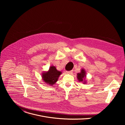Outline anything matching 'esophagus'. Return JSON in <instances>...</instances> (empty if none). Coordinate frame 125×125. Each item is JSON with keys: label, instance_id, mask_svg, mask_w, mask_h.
Listing matches in <instances>:
<instances>
[{"label": "esophagus", "instance_id": "34e87169", "mask_svg": "<svg viewBox=\"0 0 125 125\" xmlns=\"http://www.w3.org/2000/svg\"><path fill=\"white\" fill-rule=\"evenodd\" d=\"M73 72L72 71H66V73L68 74H72Z\"/></svg>", "mask_w": 125, "mask_h": 125}]
</instances>
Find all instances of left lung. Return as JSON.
<instances>
[{"label": "left lung", "instance_id": "8db88e82", "mask_svg": "<svg viewBox=\"0 0 125 125\" xmlns=\"http://www.w3.org/2000/svg\"><path fill=\"white\" fill-rule=\"evenodd\" d=\"M86 72L85 70L84 69H82L81 70V72L77 74V78L78 79V80L79 82H82L83 84H85L86 83Z\"/></svg>", "mask_w": 125, "mask_h": 125}]
</instances>
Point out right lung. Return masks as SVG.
<instances>
[{
    "label": "right lung",
    "instance_id": "1",
    "mask_svg": "<svg viewBox=\"0 0 125 125\" xmlns=\"http://www.w3.org/2000/svg\"><path fill=\"white\" fill-rule=\"evenodd\" d=\"M61 74L62 72L58 71L55 66L52 65L49 67L48 71L42 73V80L44 83L52 86L58 81V78Z\"/></svg>",
    "mask_w": 125,
    "mask_h": 125
}]
</instances>
